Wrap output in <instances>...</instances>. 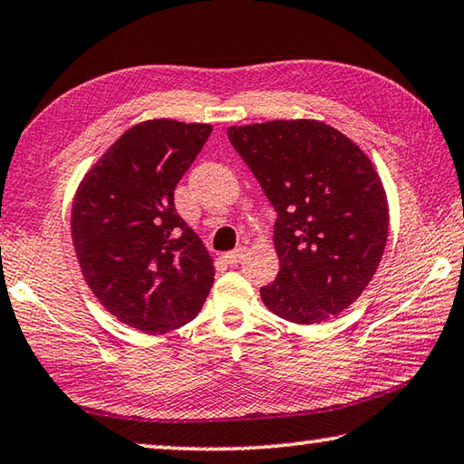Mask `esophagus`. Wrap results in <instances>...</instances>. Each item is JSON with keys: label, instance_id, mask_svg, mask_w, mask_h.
Masks as SVG:
<instances>
[{"label": "esophagus", "instance_id": "1", "mask_svg": "<svg viewBox=\"0 0 464 464\" xmlns=\"http://www.w3.org/2000/svg\"><path fill=\"white\" fill-rule=\"evenodd\" d=\"M246 251H247L246 247H239V249H235V251H229V254H225L223 259H225L229 266H237L239 261H241L243 257H246Z\"/></svg>", "mask_w": 464, "mask_h": 464}]
</instances>
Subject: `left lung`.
Instances as JSON below:
<instances>
[{"mask_svg": "<svg viewBox=\"0 0 464 464\" xmlns=\"http://www.w3.org/2000/svg\"><path fill=\"white\" fill-rule=\"evenodd\" d=\"M227 136L277 218V277L261 288L274 314L316 324L343 313L382 261L390 208L363 150L314 120L233 125Z\"/></svg>", "mask_w": 464, "mask_h": 464, "instance_id": "8db88e82", "label": "left lung"}]
</instances>
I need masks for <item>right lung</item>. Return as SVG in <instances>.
<instances>
[{"label": "right lung", "instance_id": "right-lung-1", "mask_svg": "<svg viewBox=\"0 0 464 464\" xmlns=\"http://www.w3.org/2000/svg\"><path fill=\"white\" fill-rule=\"evenodd\" d=\"M208 123L133 125L81 180L71 231L91 292L117 320L148 334L190 323L215 266L174 207V188L210 136Z\"/></svg>", "mask_w": 464, "mask_h": 464}]
</instances>
